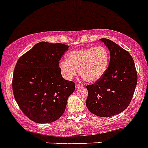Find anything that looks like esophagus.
I'll return each mask as SVG.
<instances>
[{"label":"esophagus","instance_id":"34e87169","mask_svg":"<svg viewBox=\"0 0 148 148\" xmlns=\"http://www.w3.org/2000/svg\"><path fill=\"white\" fill-rule=\"evenodd\" d=\"M76 88H77V89H78V88H81V87H82L83 86V85L82 84H76Z\"/></svg>","mask_w":148,"mask_h":148}]
</instances>
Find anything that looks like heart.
<instances>
[{"instance_id": "obj_1", "label": "heart", "mask_w": 148, "mask_h": 148, "mask_svg": "<svg viewBox=\"0 0 148 148\" xmlns=\"http://www.w3.org/2000/svg\"><path fill=\"white\" fill-rule=\"evenodd\" d=\"M110 61V54L105 47L97 46L77 49L69 52L66 60L61 61L59 69L64 78L71 80L79 70L84 79L89 82L99 81L105 74Z\"/></svg>"}]
</instances>
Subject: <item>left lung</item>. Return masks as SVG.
<instances>
[{
    "mask_svg": "<svg viewBox=\"0 0 148 148\" xmlns=\"http://www.w3.org/2000/svg\"><path fill=\"white\" fill-rule=\"evenodd\" d=\"M100 41L110 51V64L101 79L86 86V106L95 115L108 117L120 114L129 106L138 82V74L127 51L110 39Z\"/></svg>",
    "mask_w": 148,
    "mask_h": 148,
    "instance_id": "obj_1",
    "label": "left lung"
}]
</instances>
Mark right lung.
<instances>
[{
  "instance_id": "obj_1",
  "label": "right lung",
  "mask_w": 148,
  "mask_h": 148,
  "mask_svg": "<svg viewBox=\"0 0 148 148\" xmlns=\"http://www.w3.org/2000/svg\"><path fill=\"white\" fill-rule=\"evenodd\" d=\"M69 46L42 41L21 56L13 76L15 99L23 114L37 123H50L64 112L75 84L62 77L59 64Z\"/></svg>"
}]
</instances>
